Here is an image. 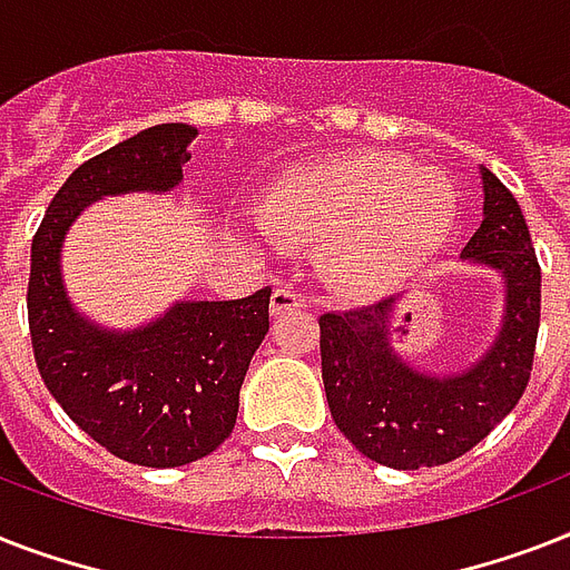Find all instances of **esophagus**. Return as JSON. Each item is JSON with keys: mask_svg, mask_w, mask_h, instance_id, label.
Returning <instances> with one entry per match:
<instances>
[{"mask_svg": "<svg viewBox=\"0 0 570 570\" xmlns=\"http://www.w3.org/2000/svg\"><path fill=\"white\" fill-rule=\"evenodd\" d=\"M272 316H281V313H289V311H304L307 307V298L304 295H298L295 289H289V286H281V289H275L272 293Z\"/></svg>", "mask_w": 570, "mask_h": 570, "instance_id": "1", "label": "esophagus"}]
</instances>
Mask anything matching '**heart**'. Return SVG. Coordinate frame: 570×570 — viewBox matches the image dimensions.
Wrapping results in <instances>:
<instances>
[{"label": "heart", "instance_id": "1", "mask_svg": "<svg viewBox=\"0 0 570 570\" xmlns=\"http://www.w3.org/2000/svg\"><path fill=\"white\" fill-rule=\"evenodd\" d=\"M259 215L281 239L325 242L322 268L346 293L379 295L446 245L459 197L441 171L370 150L286 171Z\"/></svg>", "mask_w": 570, "mask_h": 570}]
</instances>
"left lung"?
<instances>
[{"instance_id":"8db88e82","label":"left lung","mask_w":570,"mask_h":570,"mask_svg":"<svg viewBox=\"0 0 570 570\" xmlns=\"http://www.w3.org/2000/svg\"><path fill=\"white\" fill-rule=\"evenodd\" d=\"M479 180L482 224L461 263L500 277L503 316L473 364L432 373L399 355L396 295L320 320L331 416L366 459L384 468L420 470L459 459L518 405L530 381L541 316L539 259L512 191L488 168H479Z\"/></svg>"}]
</instances>
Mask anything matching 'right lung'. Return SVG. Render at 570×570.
<instances>
[{
  "mask_svg": "<svg viewBox=\"0 0 570 570\" xmlns=\"http://www.w3.org/2000/svg\"><path fill=\"white\" fill-rule=\"evenodd\" d=\"M195 138L189 124H159L88 159L31 239L29 331L40 379L88 438L141 468H183L230 438L242 381L268 331L272 289L174 302L138 328H106L70 302L61 248L97 200L177 189Z\"/></svg>",
  "mask_w": 570,
  "mask_h": 570,
  "instance_id": "obj_1",
  "label": "right lung"
}]
</instances>
